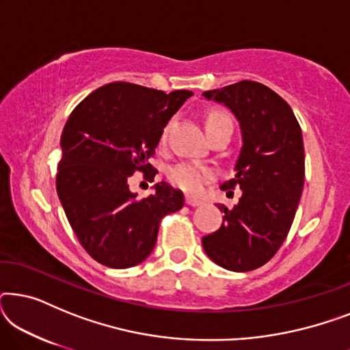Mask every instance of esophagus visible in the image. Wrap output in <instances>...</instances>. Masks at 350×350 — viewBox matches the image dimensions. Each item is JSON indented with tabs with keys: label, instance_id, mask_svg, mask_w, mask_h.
Returning <instances> with one entry per match:
<instances>
[{
	"label": "esophagus",
	"instance_id": "esophagus-1",
	"mask_svg": "<svg viewBox=\"0 0 350 350\" xmlns=\"http://www.w3.org/2000/svg\"><path fill=\"white\" fill-rule=\"evenodd\" d=\"M186 204L191 205V207H198V205L204 204L200 199H196V198H189V196H186Z\"/></svg>",
	"mask_w": 350,
	"mask_h": 350
}]
</instances>
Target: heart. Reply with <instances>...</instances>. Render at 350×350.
Masks as SVG:
<instances>
[{
	"label": "heart",
	"instance_id": "b5f03b06",
	"mask_svg": "<svg viewBox=\"0 0 350 350\" xmlns=\"http://www.w3.org/2000/svg\"><path fill=\"white\" fill-rule=\"evenodd\" d=\"M224 124H231V119L224 111L219 109H213L205 116V131H207L208 137L212 135L213 131L218 127L224 126ZM169 137V126L162 131L161 143L167 142ZM215 178V170L212 167L198 164V162H180V164L174 165L169 172V180L172 185L188 194H200L205 188V185L210 183Z\"/></svg>",
	"mask_w": 350,
	"mask_h": 350
}]
</instances>
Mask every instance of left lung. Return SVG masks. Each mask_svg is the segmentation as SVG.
I'll list each match as a JSON object with an SVG mask.
<instances>
[{"label":"left lung","mask_w":350,"mask_h":350,"mask_svg":"<svg viewBox=\"0 0 350 350\" xmlns=\"http://www.w3.org/2000/svg\"><path fill=\"white\" fill-rule=\"evenodd\" d=\"M207 100L224 103L237 118L243 145L234 178L223 191L241 188L218 231L202 237L210 260L234 272L261 267L288 236L304 186L303 133L290 105L256 81H239L207 90Z\"/></svg>","instance_id":"obj_1"}]
</instances>
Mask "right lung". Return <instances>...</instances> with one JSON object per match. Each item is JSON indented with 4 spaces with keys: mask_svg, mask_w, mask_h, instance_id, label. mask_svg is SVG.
<instances>
[{
    "mask_svg": "<svg viewBox=\"0 0 350 350\" xmlns=\"http://www.w3.org/2000/svg\"><path fill=\"white\" fill-rule=\"evenodd\" d=\"M191 95L119 81L71 111L60 138L57 194L79 243L100 265L126 269L146 260L161 219L183 207V193L165 181L145 199L131 193L127 181L135 172L154 180L150 157L165 124Z\"/></svg>",
    "mask_w": 350,
    "mask_h": 350,
    "instance_id": "add662e5",
    "label": "right lung"
}]
</instances>
